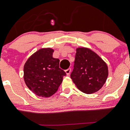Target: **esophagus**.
Wrapping results in <instances>:
<instances>
[{
  "instance_id": "obj_1",
  "label": "esophagus",
  "mask_w": 130,
  "mask_h": 130,
  "mask_svg": "<svg viewBox=\"0 0 130 130\" xmlns=\"http://www.w3.org/2000/svg\"><path fill=\"white\" fill-rule=\"evenodd\" d=\"M70 72H71V69H68L65 70V73H66L67 75H70Z\"/></svg>"
}]
</instances>
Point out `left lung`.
I'll list each match as a JSON object with an SVG mask.
<instances>
[{"label":"left lung","mask_w":130,"mask_h":130,"mask_svg":"<svg viewBox=\"0 0 130 130\" xmlns=\"http://www.w3.org/2000/svg\"><path fill=\"white\" fill-rule=\"evenodd\" d=\"M108 76V67L96 53L86 47L76 49L74 68L70 75L82 92L90 94L102 88Z\"/></svg>","instance_id":"1"}]
</instances>
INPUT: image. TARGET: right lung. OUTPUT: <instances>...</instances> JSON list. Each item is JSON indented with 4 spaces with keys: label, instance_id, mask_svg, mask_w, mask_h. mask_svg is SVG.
Masks as SVG:
<instances>
[{
    "label": "right lung",
    "instance_id": "add662e5",
    "mask_svg": "<svg viewBox=\"0 0 130 130\" xmlns=\"http://www.w3.org/2000/svg\"><path fill=\"white\" fill-rule=\"evenodd\" d=\"M53 52L51 48H40L29 57L24 65L25 84L40 97L53 95L66 75L59 68V59L53 57Z\"/></svg>",
    "mask_w": 130,
    "mask_h": 130
}]
</instances>
